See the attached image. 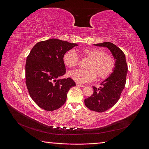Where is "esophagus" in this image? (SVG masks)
Masks as SVG:
<instances>
[{
	"mask_svg": "<svg viewBox=\"0 0 149 149\" xmlns=\"http://www.w3.org/2000/svg\"><path fill=\"white\" fill-rule=\"evenodd\" d=\"M76 85L78 86H80V87H84V86L83 84H79V83H76Z\"/></svg>",
	"mask_w": 149,
	"mask_h": 149,
	"instance_id": "34e87169",
	"label": "esophagus"
}]
</instances>
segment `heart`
<instances>
[{"label": "heart", "instance_id": "b5f03b06", "mask_svg": "<svg viewBox=\"0 0 149 149\" xmlns=\"http://www.w3.org/2000/svg\"><path fill=\"white\" fill-rule=\"evenodd\" d=\"M83 57L89 60L86 70H76L70 72L69 76L78 83H86L97 78L105 79L109 76L116 66L115 58L100 48H85L81 51ZM64 64L74 68L79 63V57L74 49L67 51L63 57Z\"/></svg>", "mask_w": 149, "mask_h": 149}]
</instances>
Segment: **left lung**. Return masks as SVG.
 <instances>
[{
  "label": "left lung",
  "instance_id": "obj_1",
  "mask_svg": "<svg viewBox=\"0 0 149 149\" xmlns=\"http://www.w3.org/2000/svg\"><path fill=\"white\" fill-rule=\"evenodd\" d=\"M94 45L109 48L116 60L114 70L111 76L102 82L100 88L93 86V95L84 100L88 109L102 112L114 106L119 100L125 87L128 68L124 52L114 44L106 42Z\"/></svg>",
  "mask_w": 149,
  "mask_h": 149
}]
</instances>
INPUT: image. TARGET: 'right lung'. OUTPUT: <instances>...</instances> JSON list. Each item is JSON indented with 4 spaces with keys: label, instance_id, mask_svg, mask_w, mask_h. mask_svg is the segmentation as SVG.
Segmentation results:
<instances>
[{
    "label": "right lung",
    "instance_id": "add662e5",
    "mask_svg": "<svg viewBox=\"0 0 149 149\" xmlns=\"http://www.w3.org/2000/svg\"><path fill=\"white\" fill-rule=\"evenodd\" d=\"M78 44L56 38L39 42L31 49L25 65V83L31 99L42 109H59L70 89L76 86L71 78L60 79L66 73L64 54Z\"/></svg>",
    "mask_w": 149,
    "mask_h": 149
}]
</instances>
